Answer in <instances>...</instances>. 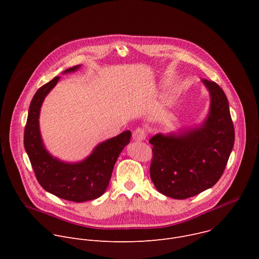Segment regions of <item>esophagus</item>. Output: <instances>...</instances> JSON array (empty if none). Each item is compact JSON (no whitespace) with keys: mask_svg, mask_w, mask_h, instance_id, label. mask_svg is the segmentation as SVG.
<instances>
[{"mask_svg":"<svg viewBox=\"0 0 259 259\" xmlns=\"http://www.w3.org/2000/svg\"><path fill=\"white\" fill-rule=\"evenodd\" d=\"M132 137L134 140L136 141H142L145 139L146 137V131L144 128H141V127H138L136 128L134 131H133V134H132Z\"/></svg>","mask_w":259,"mask_h":259,"instance_id":"34e87169","label":"esophagus"}]
</instances>
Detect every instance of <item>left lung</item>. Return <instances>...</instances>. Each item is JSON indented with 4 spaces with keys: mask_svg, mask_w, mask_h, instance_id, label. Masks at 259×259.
Instances as JSON below:
<instances>
[{
    "mask_svg": "<svg viewBox=\"0 0 259 259\" xmlns=\"http://www.w3.org/2000/svg\"><path fill=\"white\" fill-rule=\"evenodd\" d=\"M211 97L210 112L200 128L179 134L153 136L150 173L163 195L183 200L194 197L219 180L235 142L229 101L215 82L202 80Z\"/></svg>",
    "mask_w": 259,
    "mask_h": 259,
    "instance_id": "obj_1",
    "label": "left lung"
}]
</instances>
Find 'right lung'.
<instances>
[{
	"label": "right lung",
	"mask_w": 259,
	"mask_h": 259,
	"mask_svg": "<svg viewBox=\"0 0 259 259\" xmlns=\"http://www.w3.org/2000/svg\"><path fill=\"white\" fill-rule=\"evenodd\" d=\"M80 66L69 67L63 72L76 71ZM58 81L59 77H55L33 95L24 128V149L34 175L45 191L77 203L94 200L105 192L117 159L130 141L131 132L124 131L101 142L88 158L80 163H64L53 158L43 144L39 116L46 95Z\"/></svg>",
	"instance_id": "1"
}]
</instances>
